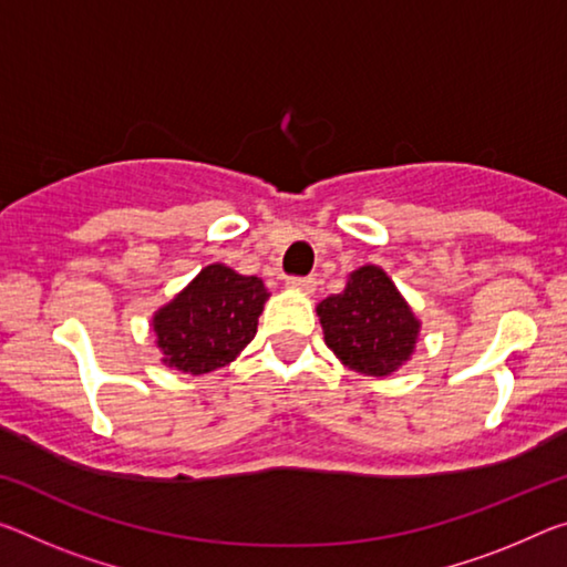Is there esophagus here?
Masks as SVG:
<instances>
[{"mask_svg":"<svg viewBox=\"0 0 567 567\" xmlns=\"http://www.w3.org/2000/svg\"><path fill=\"white\" fill-rule=\"evenodd\" d=\"M287 287L300 290L305 295H312L316 292V277H290V280H287Z\"/></svg>","mask_w":567,"mask_h":567,"instance_id":"34e87169","label":"esophagus"}]
</instances>
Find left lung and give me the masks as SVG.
I'll return each mask as SVG.
<instances>
[{
  "mask_svg": "<svg viewBox=\"0 0 567 567\" xmlns=\"http://www.w3.org/2000/svg\"><path fill=\"white\" fill-rule=\"evenodd\" d=\"M318 318L340 363L375 379L409 361L421 330L399 287L375 265L350 272L346 290L318 305Z\"/></svg>",
  "mask_w": 567,
  "mask_h": 567,
  "instance_id": "left-lung-1",
  "label": "left lung"
}]
</instances>
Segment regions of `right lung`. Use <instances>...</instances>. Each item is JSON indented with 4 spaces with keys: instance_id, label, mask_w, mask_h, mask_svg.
Here are the masks:
<instances>
[{
    "instance_id": "obj_1",
    "label": "right lung",
    "mask_w": 567,
    "mask_h": 567,
    "mask_svg": "<svg viewBox=\"0 0 567 567\" xmlns=\"http://www.w3.org/2000/svg\"><path fill=\"white\" fill-rule=\"evenodd\" d=\"M269 298L259 277L209 265L174 300L156 310V346L168 368L202 375L227 365L257 332Z\"/></svg>"
}]
</instances>
